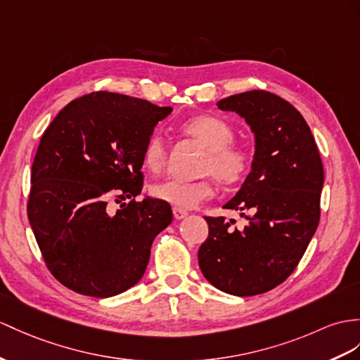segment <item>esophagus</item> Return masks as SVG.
<instances>
[{
	"label": "esophagus",
	"instance_id": "1",
	"mask_svg": "<svg viewBox=\"0 0 360 360\" xmlns=\"http://www.w3.org/2000/svg\"><path fill=\"white\" fill-rule=\"evenodd\" d=\"M172 212H174V217H175V220H181V218H185V217L188 215V212H186V210H181V209H175V207H174V210H172Z\"/></svg>",
	"mask_w": 360,
	"mask_h": 360
}]
</instances>
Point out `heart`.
Here are the masks:
<instances>
[{
	"mask_svg": "<svg viewBox=\"0 0 360 360\" xmlns=\"http://www.w3.org/2000/svg\"><path fill=\"white\" fill-rule=\"evenodd\" d=\"M181 133L194 139L206 150L201 163V172L209 174L226 188L240 185L249 177L252 171V153L246 146L236 145V133L226 120L201 114L183 122ZM168 159L165 140L160 136L148 139L143 150V166L151 172H159L165 168ZM153 197L171 205L175 209L188 210L198 206L214 195V185L209 179L198 181L166 180L151 188Z\"/></svg>",
	"mask_w": 360,
	"mask_h": 360,
	"instance_id": "b5f03b06",
	"label": "heart"
}]
</instances>
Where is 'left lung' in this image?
<instances>
[{"label": "left lung", "instance_id": "left-lung-1", "mask_svg": "<svg viewBox=\"0 0 360 360\" xmlns=\"http://www.w3.org/2000/svg\"><path fill=\"white\" fill-rule=\"evenodd\" d=\"M217 105L246 119L255 157L249 177L224 205L243 210L246 224L238 229L235 220L205 217L209 235L198 249L200 269L224 293L261 295L293 274L318 229L322 160L301 112L279 96L250 90Z\"/></svg>", "mask_w": 360, "mask_h": 360}]
</instances>
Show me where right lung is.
<instances>
[{"label":"right lung","mask_w":360,"mask_h":360,"mask_svg":"<svg viewBox=\"0 0 360 360\" xmlns=\"http://www.w3.org/2000/svg\"><path fill=\"white\" fill-rule=\"evenodd\" d=\"M171 111L93 91L70 102L44 131L27 217L47 269L70 290L110 297L143 276L151 244L172 221V210L162 200H136L143 186L142 155ZM112 202L121 205L117 211Z\"/></svg>","instance_id":"obj_1"}]
</instances>
